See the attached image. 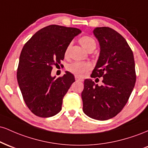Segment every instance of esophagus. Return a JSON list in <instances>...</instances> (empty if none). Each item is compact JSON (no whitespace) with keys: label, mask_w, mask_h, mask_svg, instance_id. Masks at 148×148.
Instances as JSON below:
<instances>
[{"label":"esophagus","mask_w":148,"mask_h":148,"mask_svg":"<svg viewBox=\"0 0 148 148\" xmlns=\"http://www.w3.org/2000/svg\"><path fill=\"white\" fill-rule=\"evenodd\" d=\"M75 80H76V81H84V79H81V78L78 77V76H75Z\"/></svg>","instance_id":"34e87169"}]
</instances>
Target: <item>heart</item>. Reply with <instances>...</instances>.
I'll return each instance as SVG.
<instances>
[{
	"instance_id": "obj_1",
	"label": "heart",
	"mask_w": 148,
	"mask_h": 148,
	"mask_svg": "<svg viewBox=\"0 0 148 148\" xmlns=\"http://www.w3.org/2000/svg\"><path fill=\"white\" fill-rule=\"evenodd\" d=\"M79 43L88 52H92L97 47V42L92 37L84 35L79 39ZM72 44H69L64 50V56L67 57L69 54ZM67 70L76 76H83L91 69V64L88 62H74L67 66Z\"/></svg>"
}]
</instances>
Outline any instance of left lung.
Segmentation results:
<instances>
[{
  "mask_svg": "<svg viewBox=\"0 0 148 148\" xmlns=\"http://www.w3.org/2000/svg\"><path fill=\"white\" fill-rule=\"evenodd\" d=\"M93 33L99 42L100 54L90 76L103 77V84L99 86L85 80L83 111L90 118L106 120L118 115L128 101L136 80L135 62L132 50L118 32L97 27Z\"/></svg>",
  "mask_w": 148,
  "mask_h": 148,
  "instance_id": "8db88e82",
  "label": "left lung"
}]
</instances>
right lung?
<instances>
[{
    "instance_id": "obj_1",
    "label": "right lung",
    "mask_w": 148,
    "mask_h": 148,
    "mask_svg": "<svg viewBox=\"0 0 148 148\" xmlns=\"http://www.w3.org/2000/svg\"><path fill=\"white\" fill-rule=\"evenodd\" d=\"M80 33L76 28L49 25L23 46L16 77L25 104L37 116L49 118L62 109L64 96L75 79L69 72L58 79L51 74L53 66H59L64 59L66 47Z\"/></svg>"
}]
</instances>
